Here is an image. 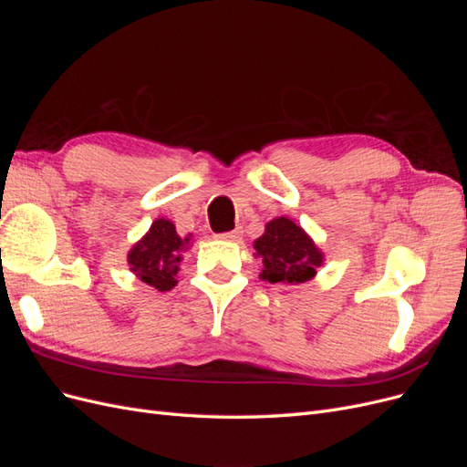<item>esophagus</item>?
I'll return each mask as SVG.
<instances>
[{
    "label": "esophagus",
    "instance_id": "1",
    "mask_svg": "<svg viewBox=\"0 0 467 467\" xmlns=\"http://www.w3.org/2000/svg\"><path fill=\"white\" fill-rule=\"evenodd\" d=\"M242 235H244V230H242V228H235V230H232V232L220 234L218 237L223 239V242H242Z\"/></svg>",
    "mask_w": 467,
    "mask_h": 467
}]
</instances>
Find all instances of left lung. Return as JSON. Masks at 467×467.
I'll list each match as a JSON object with an SVG mask.
<instances>
[{"instance_id":"1","label":"left lung","mask_w":467,"mask_h":467,"mask_svg":"<svg viewBox=\"0 0 467 467\" xmlns=\"http://www.w3.org/2000/svg\"><path fill=\"white\" fill-rule=\"evenodd\" d=\"M255 257L263 261L261 278L280 285H302L317 275L325 255L302 225L278 216L265 225V234L253 242Z\"/></svg>"}]
</instances>
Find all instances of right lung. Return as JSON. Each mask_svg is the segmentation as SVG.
Returning <instances> with one entry per match:
<instances>
[{
    "label": "right lung",
    "mask_w": 467,
    "mask_h": 467,
    "mask_svg": "<svg viewBox=\"0 0 467 467\" xmlns=\"http://www.w3.org/2000/svg\"><path fill=\"white\" fill-rule=\"evenodd\" d=\"M189 245L191 235L181 237L171 220L158 218L151 222L142 239L132 245L126 261L130 271L148 286L167 292L177 286L179 263Z\"/></svg>",
    "instance_id": "1"
}]
</instances>
